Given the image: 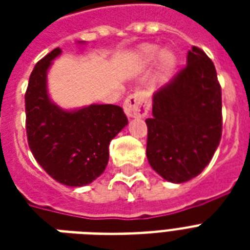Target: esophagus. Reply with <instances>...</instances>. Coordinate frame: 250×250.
I'll return each mask as SVG.
<instances>
[{
	"label": "esophagus",
	"instance_id": "1",
	"mask_svg": "<svg viewBox=\"0 0 250 250\" xmlns=\"http://www.w3.org/2000/svg\"><path fill=\"white\" fill-rule=\"evenodd\" d=\"M123 110L128 118H144L148 114L149 105L140 92L129 94L123 104Z\"/></svg>",
	"mask_w": 250,
	"mask_h": 250
}]
</instances>
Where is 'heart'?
Instances as JSON below:
<instances>
[{
    "mask_svg": "<svg viewBox=\"0 0 250 250\" xmlns=\"http://www.w3.org/2000/svg\"><path fill=\"white\" fill-rule=\"evenodd\" d=\"M160 60V70L162 74H170L175 67V57L170 50H162L157 45H146L141 49V61L144 63H153Z\"/></svg>",
    "mask_w": 250,
    "mask_h": 250,
    "instance_id": "b5f03b06",
    "label": "heart"
}]
</instances>
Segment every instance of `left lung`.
I'll return each mask as SVG.
<instances>
[{"label":"left lung","instance_id":"8db88e82","mask_svg":"<svg viewBox=\"0 0 250 250\" xmlns=\"http://www.w3.org/2000/svg\"><path fill=\"white\" fill-rule=\"evenodd\" d=\"M146 157L167 182L202 172L222 137V89L213 61L192 46L187 64L153 94Z\"/></svg>","mask_w":250,"mask_h":250}]
</instances>
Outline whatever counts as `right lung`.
<instances>
[{
  "label": "right lung",
  "instance_id": "obj_1",
  "mask_svg": "<svg viewBox=\"0 0 250 250\" xmlns=\"http://www.w3.org/2000/svg\"><path fill=\"white\" fill-rule=\"evenodd\" d=\"M61 49L33 68L25 90V131L35 160L61 184L82 187L105 171L109 144L128 119L117 105H90L67 111L50 101L46 72Z\"/></svg>",
  "mask_w": 250,
  "mask_h": 250
}]
</instances>
